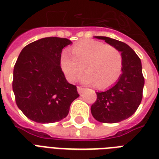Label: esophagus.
Returning <instances> with one entry per match:
<instances>
[{"mask_svg": "<svg viewBox=\"0 0 159 159\" xmlns=\"http://www.w3.org/2000/svg\"><path fill=\"white\" fill-rule=\"evenodd\" d=\"M77 90H78L79 93H80V94H81V93H82L84 91V89L82 87H80V86H78V87H77Z\"/></svg>", "mask_w": 159, "mask_h": 159, "instance_id": "34e87169", "label": "esophagus"}]
</instances>
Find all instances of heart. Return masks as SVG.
Instances as JSON below:
<instances>
[{"instance_id":"1","label":"heart","mask_w":159,"mask_h":159,"mask_svg":"<svg viewBox=\"0 0 159 159\" xmlns=\"http://www.w3.org/2000/svg\"><path fill=\"white\" fill-rule=\"evenodd\" d=\"M61 56V66L70 82H75L83 72L85 84H95L98 89H106L116 82L122 72V56L111 46L102 42L86 40L75 45Z\"/></svg>"}]
</instances>
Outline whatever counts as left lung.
I'll return each instance as SVG.
<instances>
[{
	"mask_svg": "<svg viewBox=\"0 0 159 159\" xmlns=\"http://www.w3.org/2000/svg\"><path fill=\"white\" fill-rule=\"evenodd\" d=\"M94 38L104 40L121 52L123 67L113 86L104 92H96L97 100L91 106V113L99 122H120L133 115L141 102L144 85L141 61L123 42L107 37Z\"/></svg>",
	"mask_w": 159,
	"mask_h": 159,
	"instance_id": "8db88e82",
	"label": "left lung"
}]
</instances>
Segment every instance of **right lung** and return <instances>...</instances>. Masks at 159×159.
<instances>
[{"label":"right lung","instance_id":"1","mask_svg":"<svg viewBox=\"0 0 159 159\" xmlns=\"http://www.w3.org/2000/svg\"><path fill=\"white\" fill-rule=\"evenodd\" d=\"M67 39L44 38L23 48L13 72V91L18 107L29 119L53 123L66 117L72 102L80 96L61 67Z\"/></svg>","mask_w":159,"mask_h":159}]
</instances>
